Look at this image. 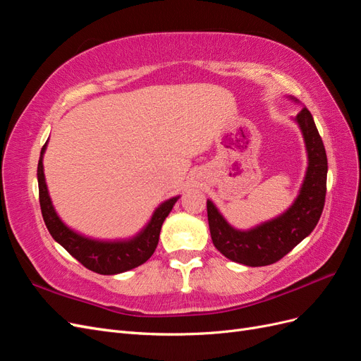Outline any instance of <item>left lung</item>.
<instances>
[{
  "mask_svg": "<svg viewBox=\"0 0 361 361\" xmlns=\"http://www.w3.org/2000/svg\"><path fill=\"white\" fill-rule=\"evenodd\" d=\"M293 99V97H292ZM307 150V170L300 194L281 215L250 231H238L226 221L216 206L207 200V221L215 248L238 264L265 267L276 264L283 256L309 236L318 224L326 192V154L322 138L307 108L295 117Z\"/></svg>",
  "mask_w": 361,
  "mask_h": 361,
  "instance_id": "obj_1",
  "label": "left lung"
}]
</instances>
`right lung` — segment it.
I'll return each mask as SVG.
<instances>
[{
    "instance_id": "add662e5",
    "label": "right lung",
    "mask_w": 361,
    "mask_h": 361,
    "mask_svg": "<svg viewBox=\"0 0 361 361\" xmlns=\"http://www.w3.org/2000/svg\"><path fill=\"white\" fill-rule=\"evenodd\" d=\"M47 145L48 141L40 152V159L37 164V182L43 221H45L51 236L80 264L93 272H97V274H120V272L129 271L145 264L154 255L159 241L162 223L169 216L174 203L178 202L179 195L161 203L146 227L134 238L123 239V241H99V239L87 238L76 233L71 227L64 224L56 209H54L45 182V173H43V154L47 150Z\"/></svg>"
}]
</instances>
